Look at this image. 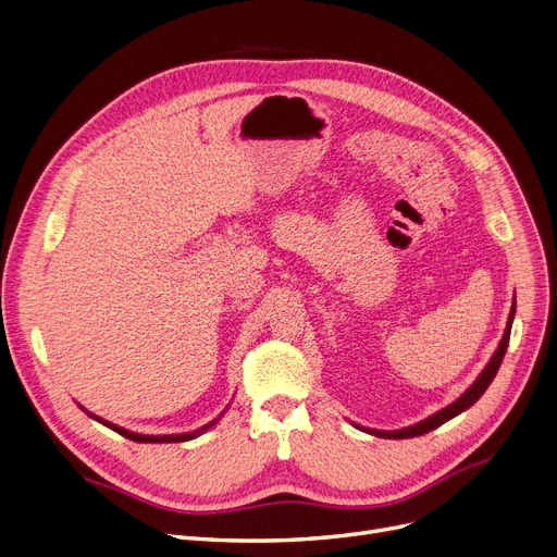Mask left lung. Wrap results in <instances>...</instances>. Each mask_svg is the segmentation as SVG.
<instances>
[{
    "label": "left lung",
    "mask_w": 557,
    "mask_h": 557,
    "mask_svg": "<svg viewBox=\"0 0 557 557\" xmlns=\"http://www.w3.org/2000/svg\"><path fill=\"white\" fill-rule=\"evenodd\" d=\"M515 308H517V306L512 304L506 333H503V337H500V342H498V347H496L494 356L490 358V362H487V367L481 372V376L471 383V387L460 396V399H456L451 406L442 408L440 412L431 414L429 419H423V421H419V423H414V426H408V429H399V431H374V429H362V426H358V423H356V429H360V431H364V433H369V435H376V437L406 440V437H417V435H423V433H429V431H435L437 426H442L444 421L454 419V417H458L460 412H465L467 408H471V406H473L475 401H479L481 396L485 394V389L490 387V383L494 381V376H496V372H498V367H500V362H503V356H506V351H508L510 329H512V320H515Z\"/></svg>",
    "instance_id": "1"
}]
</instances>
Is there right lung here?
Here are the masks:
<instances>
[{"instance_id": "1", "label": "right lung", "mask_w": 557, "mask_h": 557, "mask_svg": "<svg viewBox=\"0 0 557 557\" xmlns=\"http://www.w3.org/2000/svg\"><path fill=\"white\" fill-rule=\"evenodd\" d=\"M92 419H97L99 423H103V426H109V429H113L115 433H120L122 437H126V440H134V442H151V444H163V442H188V440H193V437H197V435H201L203 431H208L210 426H215L218 423V419L215 421H210V423H206V426H201L199 431H195V433H181V435H140V433H131V431H126V429H122V426H115V423H111V421H106V419H101V417H97V414H92V412H88Z\"/></svg>"}]
</instances>
